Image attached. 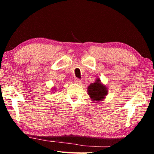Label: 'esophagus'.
<instances>
[{
    "label": "esophagus",
    "mask_w": 154,
    "mask_h": 154,
    "mask_svg": "<svg viewBox=\"0 0 154 154\" xmlns=\"http://www.w3.org/2000/svg\"><path fill=\"white\" fill-rule=\"evenodd\" d=\"M74 82L75 83H78V84H79L80 83H82V80H80L79 79H77V78H75L74 79Z\"/></svg>",
    "instance_id": "1"
}]
</instances>
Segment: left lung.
Segmentation results:
<instances>
[{
  "mask_svg": "<svg viewBox=\"0 0 154 154\" xmlns=\"http://www.w3.org/2000/svg\"><path fill=\"white\" fill-rule=\"evenodd\" d=\"M88 94L93 102L97 103L103 101L108 94V88L102 83L100 79L97 78L95 82L88 87Z\"/></svg>",
  "mask_w": 154,
  "mask_h": 154,
  "instance_id": "8db88e82",
  "label": "left lung"
}]
</instances>
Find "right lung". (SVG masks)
I'll return each mask as SVG.
<instances>
[{
  "mask_svg": "<svg viewBox=\"0 0 154 154\" xmlns=\"http://www.w3.org/2000/svg\"><path fill=\"white\" fill-rule=\"evenodd\" d=\"M51 91H52V92H55V91H54V90H55V88H51Z\"/></svg>",
  "mask_w": 154,
  "mask_h": 154,
  "instance_id": "right-lung-1",
  "label": "right lung"
}]
</instances>
